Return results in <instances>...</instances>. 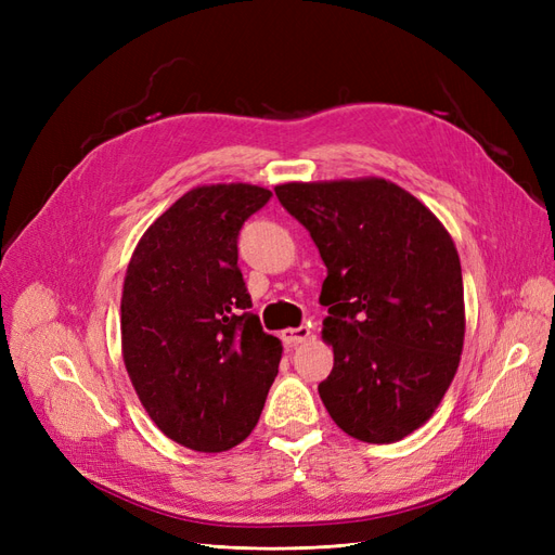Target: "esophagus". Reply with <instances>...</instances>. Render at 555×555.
Listing matches in <instances>:
<instances>
[{
    "label": "esophagus",
    "mask_w": 555,
    "mask_h": 555,
    "mask_svg": "<svg viewBox=\"0 0 555 555\" xmlns=\"http://www.w3.org/2000/svg\"><path fill=\"white\" fill-rule=\"evenodd\" d=\"M310 338V328L308 326H298V328H284L282 331V343L287 347H296L300 343H306Z\"/></svg>",
    "instance_id": "34e87169"
}]
</instances>
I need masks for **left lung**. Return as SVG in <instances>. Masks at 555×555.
<instances>
[{
	"mask_svg": "<svg viewBox=\"0 0 555 555\" xmlns=\"http://www.w3.org/2000/svg\"><path fill=\"white\" fill-rule=\"evenodd\" d=\"M275 194L326 266L319 304L333 371L328 414L361 442L408 438L438 410L465 338L463 275L449 231L384 178L287 182Z\"/></svg>",
	"mask_w": 555,
	"mask_h": 555,
	"instance_id": "8db88e82",
	"label": "left lung"
}]
</instances>
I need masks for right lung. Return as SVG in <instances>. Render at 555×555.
<instances>
[{"mask_svg": "<svg viewBox=\"0 0 555 555\" xmlns=\"http://www.w3.org/2000/svg\"><path fill=\"white\" fill-rule=\"evenodd\" d=\"M273 194L204 184L143 233L122 287V359L145 412L173 442L217 453L255 430L282 343L249 312L238 233Z\"/></svg>", "mask_w": 555, "mask_h": 555, "instance_id": "right-lung-1", "label": "right lung"}]
</instances>
